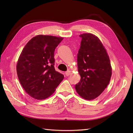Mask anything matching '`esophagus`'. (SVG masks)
I'll list each match as a JSON object with an SVG mask.
<instances>
[{
	"label": "esophagus",
	"instance_id": "esophagus-1",
	"mask_svg": "<svg viewBox=\"0 0 133 133\" xmlns=\"http://www.w3.org/2000/svg\"><path fill=\"white\" fill-rule=\"evenodd\" d=\"M71 74V72H70V71H67L66 72H65V75H66V76H69L70 74Z\"/></svg>",
	"mask_w": 133,
	"mask_h": 133
}]
</instances>
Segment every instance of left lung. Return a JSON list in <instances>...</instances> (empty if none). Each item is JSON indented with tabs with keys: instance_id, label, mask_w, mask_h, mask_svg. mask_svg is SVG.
Masks as SVG:
<instances>
[{
	"instance_id": "left-lung-1",
	"label": "left lung",
	"mask_w": 133,
	"mask_h": 133,
	"mask_svg": "<svg viewBox=\"0 0 133 133\" xmlns=\"http://www.w3.org/2000/svg\"><path fill=\"white\" fill-rule=\"evenodd\" d=\"M77 56L80 81L75 88L84 99L91 100L101 94L109 83L112 74L110 59L105 47L96 35L83 33Z\"/></svg>"
}]
</instances>
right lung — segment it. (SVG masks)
<instances>
[{
    "label": "right lung",
    "instance_id": "1",
    "mask_svg": "<svg viewBox=\"0 0 133 133\" xmlns=\"http://www.w3.org/2000/svg\"><path fill=\"white\" fill-rule=\"evenodd\" d=\"M63 37L38 35L23 48L17 73L23 89L32 98L43 100L53 94L64 76L54 68V51Z\"/></svg>",
    "mask_w": 133,
    "mask_h": 133
}]
</instances>
